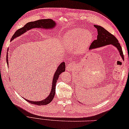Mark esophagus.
I'll use <instances>...</instances> for the list:
<instances>
[{
  "instance_id": "34e87169",
  "label": "esophagus",
  "mask_w": 129,
  "mask_h": 129,
  "mask_svg": "<svg viewBox=\"0 0 129 129\" xmlns=\"http://www.w3.org/2000/svg\"><path fill=\"white\" fill-rule=\"evenodd\" d=\"M74 64L70 63H69L67 66L66 69L67 71H73V70H74Z\"/></svg>"
}]
</instances>
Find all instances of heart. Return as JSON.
I'll return each mask as SVG.
<instances>
[{
	"mask_svg": "<svg viewBox=\"0 0 129 129\" xmlns=\"http://www.w3.org/2000/svg\"><path fill=\"white\" fill-rule=\"evenodd\" d=\"M93 40V35L88 30L76 28L66 33L63 44L68 50L76 49L78 53L86 50Z\"/></svg>",
	"mask_w": 129,
	"mask_h": 129,
	"instance_id": "1",
	"label": "heart"
}]
</instances>
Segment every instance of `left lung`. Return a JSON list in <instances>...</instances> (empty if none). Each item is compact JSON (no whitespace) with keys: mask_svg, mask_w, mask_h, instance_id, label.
I'll list each match as a JSON object with an SVG mask.
<instances>
[{"mask_svg":"<svg viewBox=\"0 0 129 129\" xmlns=\"http://www.w3.org/2000/svg\"><path fill=\"white\" fill-rule=\"evenodd\" d=\"M94 26L97 29L98 35H97L96 40H94L93 42L91 44L90 47L89 48V50H91L92 49H96L98 48L111 44L117 48L121 58L124 60L122 48H121L120 43H118V40L116 39L115 36L111 34L105 28H104L103 27L98 25Z\"/></svg>","mask_w":129,"mask_h":129,"instance_id":"obj_1","label":"left lung"}]
</instances>
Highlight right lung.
<instances>
[{"mask_svg": "<svg viewBox=\"0 0 129 129\" xmlns=\"http://www.w3.org/2000/svg\"><path fill=\"white\" fill-rule=\"evenodd\" d=\"M57 25L56 22L54 21L52 19H39V20L35 21L34 22H30L27 23L26 25L24 26L23 27L18 29V30L16 31V33L14 34V35L11 38V41L13 40L14 39L16 38H18V36H21V35L25 33L26 31H29L31 29L34 28H40L43 29H52L55 27V26ZM7 63L8 66V53H7ZM66 66L65 63L64 62H62L57 67V69L54 73V75H53V79L52 81V88L50 90V94H49L47 98L45 99H43V101H30L28 99H26L25 98V100L28 102V103H30L33 104H36V105L38 106H43V105H47V104H49L54 98V96L55 95V85H56L57 81L59 78V75L62 74L63 72L65 71Z\"/></svg>", "mask_w": 129, "mask_h": 129, "instance_id": "right-lung-1", "label": "right lung"}]
</instances>
